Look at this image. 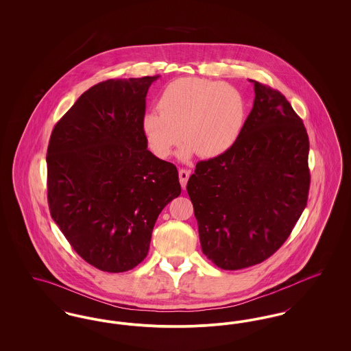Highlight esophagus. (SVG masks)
<instances>
[{
    "label": "esophagus",
    "mask_w": 351,
    "mask_h": 351,
    "mask_svg": "<svg viewBox=\"0 0 351 351\" xmlns=\"http://www.w3.org/2000/svg\"><path fill=\"white\" fill-rule=\"evenodd\" d=\"M189 175H191V171H188V169H179V179H180V184H182V186L185 188V185H186V182H188V179H189Z\"/></svg>",
    "instance_id": "esophagus-1"
}]
</instances>
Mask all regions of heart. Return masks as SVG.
Segmentation results:
<instances>
[{
	"mask_svg": "<svg viewBox=\"0 0 351 351\" xmlns=\"http://www.w3.org/2000/svg\"><path fill=\"white\" fill-rule=\"evenodd\" d=\"M158 109L142 119L151 150L159 158H168L183 138V159L195 152L201 158H216L230 150L243 130L247 113L238 88L199 77L168 83L159 95Z\"/></svg>",
	"mask_w": 351,
	"mask_h": 351,
	"instance_id": "heart-1",
	"label": "heart"
}]
</instances>
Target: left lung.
<instances>
[{"instance_id": "1", "label": "left lung", "mask_w": 351, "mask_h": 351, "mask_svg": "<svg viewBox=\"0 0 351 351\" xmlns=\"http://www.w3.org/2000/svg\"><path fill=\"white\" fill-rule=\"evenodd\" d=\"M255 99L230 150L201 160L186 191L202 252L222 269L262 263L289 237L306 206V129L283 95L254 82Z\"/></svg>"}]
</instances>
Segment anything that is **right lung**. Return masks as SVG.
I'll use <instances>...</instances> for the list:
<instances>
[{
	"label": "right lung",
	"instance_id": "1",
	"mask_svg": "<svg viewBox=\"0 0 351 351\" xmlns=\"http://www.w3.org/2000/svg\"><path fill=\"white\" fill-rule=\"evenodd\" d=\"M158 77L93 85L51 133V217L72 249L101 271L138 266L156 218L182 192L178 169L147 150L142 129L147 90Z\"/></svg>",
	"mask_w": 351,
	"mask_h": 351
}]
</instances>
